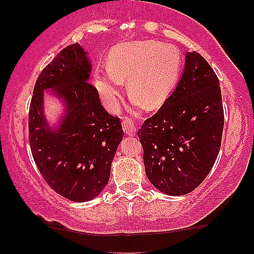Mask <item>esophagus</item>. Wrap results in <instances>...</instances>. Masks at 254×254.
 Returning a JSON list of instances; mask_svg holds the SVG:
<instances>
[{
	"mask_svg": "<svg viewBox=\"0 0 254 254\" xmlns=\"http://www.w3.org/2000/svg\"><path fill=\"white\" fill-rule=\"evenodd\" d=\"M122 124H123V130L127 135H133V133L136 132V127L131 119L129 118L123 119V123Z\"/></svg>",
	"mask_w": 254,
	"mask_h": 254,
	"instance_id": "esophagus-1",
	"label": "esophagus"
}]
</instances>
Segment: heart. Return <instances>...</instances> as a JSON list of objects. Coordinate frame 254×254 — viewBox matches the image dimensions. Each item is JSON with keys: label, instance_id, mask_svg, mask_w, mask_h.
<instances>
[{"label": "heart", "instance_id": "b5f03b06", "mask_svg": "<svg viewBox=\"0 0 254 254\" xmlns=\"http://www.w3.org/2000/svg\"><path fill=\"white\" fill-rule=\"evenodd\" d=\"M183 66L177 46L155 40L122 43L112 49L107 68L94 75V84L107 109L118 107L124 81L133 109H156L176 88Z\"/></svg>", "mask_w": 254, "mask_h": 254}]
</instances>
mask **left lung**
<instances>
[{
  "instance_id": "left-lung-1",
  "label": "left lung",
  "mask_w": 254,
  "mask_h": 254,
  "mask_svg": "<svg viewBox=\"0 0 254 254\" xmlns=\"http://www.w3.org/2000/svg\"><path fill=\"white\" fill-rule=\"evenodd\" d=\"M224 124L220 81L197 52H186L176 89L138 130L147 178L170 196L198 188L217 159Z\"/></svg>"
}]
</instances>
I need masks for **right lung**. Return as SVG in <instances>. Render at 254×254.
I'll list each match as a JSON object with an SVG mask.
<instances>
[{
	"label": "right lung",
	"mask_w": 254,
	"mask_h": 254,
	"mask_svg": "<svg viewBox=\"0 0 254 254\" xmlns=\"http://www.w3.org/2000/svg\"><path fill=\"white\" fill-rule=\"evenodd\" d=\"M90 71L82 46H66L40 72L28 115L31 151L40 174L52 190L78 203L94 199L107 185L124 136L121 119L104 109L89 83ZM44 91L64 105L56 126L46 119Z\"/></svg>",
	"instance_id": "add662e5"
}]
</instances>
